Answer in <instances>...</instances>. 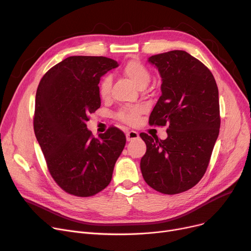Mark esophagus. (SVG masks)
Listing matches in <instances>:
<instances>
[{
  "label": "esophagus",
  "instance_id": "obj_1",
  "mask_svg": "<svg viewBox=\"0 0 251 251\" xmlns=\"http://www.w3.org/2000/svg\"><path fill=\"white\" fill-rule=\"evenodd\" d=\"M138 137H139L138 132H136V131H133V130L128 131V132L126 133V139H127V141H132V140H134V139H137Z\"/></svg>",
  "mask_w": 251,
  "mask_h": 251
}]
</instances>
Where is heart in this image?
Segmentation results:
<instances>
[{
	"label": "heart",
	"instance_id": "b5f03b06",
	"mask_svg": "<svg viewBox=\"0 0 251 251\" xmlns=\"http://www.w3.org/2000/svg\"><path fill=\"white\" fill-rule=\"evenodd\" d=\"M122 73L137 87L144 88L150 82L151 72L149 68L138 59L128 60L122 68ZM112 80L110 76H103L99 83V96L101 100H107L111 94ZM141 114L139 107H123L116 114L117 118L123 123L133 125L138 121Z\"/></svg>",
	"mask_w": 251,
	"mask_h": 251
}]
</instances>
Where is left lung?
<instances>
[{
  "label": "left lung",
  "instance_id": "left-lung-1",
  "mask_svg": "<svg viewBox=\"0 0 251 251\" xmlns=\"http://www.w3.org/2000/svg\"><path fill=\"white\" fill-rule=\"evenodd\" d=\"M162 76V96L151 126H168L165 140L140 133L147 144L140 169L144 181L164 194H177L203 177L219 135V90L204 64L185 50L151 56Z\"/></svg>",
  "mask_w": 251,
  "mask_h": 251
}]
</instances>
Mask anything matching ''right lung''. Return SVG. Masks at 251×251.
<instances>
[{
  "instance_id": "obj_1",
  "label": "right lung",
  "mask_w": 251,
  "mask_h": 251,
  "mask_svg": "<svg viewBox=\"0 0 251 251\" xmlns=\"http://www.w3.org/2000/svg\"><path fill=\"white\" fill-rule=\"evenodd\" d=\"M118 67L105 57L72 56L51 67L35 96L33 128L50 176L69 194L88 197L107 187L126 143L110 127L98 138L86 128L100 107V77Z\"/></svg>"
}]
</instances>
